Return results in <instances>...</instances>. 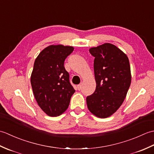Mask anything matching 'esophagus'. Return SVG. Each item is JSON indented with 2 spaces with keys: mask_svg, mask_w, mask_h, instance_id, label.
Returning a JSON list of instances; mask_svg holds the SVG:
<instances>
[{
  "mask_svg": "<svg viewBox=\"0 0 154 154\" xmlns=\"http://www.w3.org/2000/svg\"><path fill=\"white\" fill-rule=\"evenodd\" d=\"M77 87V89L78 90H81V87H82V85H81V84H79V85H78Z\"/></svg>",
  "mask_w": 154,
  "mask_h": 154,
  "instance_id": "1",
  "label": "esophagus"
}]
</instances>
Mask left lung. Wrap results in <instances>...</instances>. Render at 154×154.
<instances>
[{
  "label": "left lung",
  "mask_w": 154,
  "mask_h": 154,
  "mask_svg": "<svg viewBox=\"0 0 154 154\" xmlns=\"http://www.w3.org/2000/svg\"><path fill=\"white\" fill-rule=\"evenodd\" d=\"M94 57L96 89L87 97L90 112L101 119L109 117L122 105L131 84L128 57L116 45L105 43L89 49Z\"/></svg>",
  "instance_id": "8db88e82"
}]
</instances>
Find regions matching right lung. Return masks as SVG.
<instances>
[{"label": "right lung", "instance_id": "add662e5", "mask_svg": "<svg viewBox=\"0 0 154 154\" xmlns=\"http://www.w3.org/2000/svg\"><path fill=\"white\" fill-rule=\"evenodd\" d=\"M73 50L72 46L51 45L35 60L30 78L32 90L39 106L50 116L63 114L75 91L64 67L65 60Z\"/></svg>", "mask_w": 154, "mask_h": 154}]
</instances>
